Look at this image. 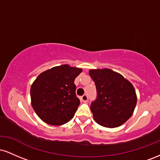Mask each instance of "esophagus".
Masks as SVG:
<instances>
[{"label":"esophagus","mask_w":160,"mask_h":160,"mask_svg":"<svg viewBox=\"0 0 160 160\" xmlns=\"http://www.w3.org/2000/svg\"><path fill=\"white\" fill-rule=\"evenodd\" d=\"M88 98H88V95H86V94L83 95H82V96H81V100L82 101V102H87Z\"/></svg>","instance_id":"obj_1"}]
</instances>
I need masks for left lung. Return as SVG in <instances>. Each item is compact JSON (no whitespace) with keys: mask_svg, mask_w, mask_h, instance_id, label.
Segmentation results:
<instances>
[{"mask_svg":"<svg viewBox=\"0 0 160 160\" xmlns=\"http://www.w3.org/2000/svg\"><path fill=\"white\" fill-rule=\"evenodd\" d=\"M97 97L90 110L97 123L107 128L118 127L132 115L137 103L133 86L122 75L112 70H90Z\"/></svg>","mask_w":160,"mask_h":160,"instance_id":"8db88e82","label":"left lung"}]
</instances>
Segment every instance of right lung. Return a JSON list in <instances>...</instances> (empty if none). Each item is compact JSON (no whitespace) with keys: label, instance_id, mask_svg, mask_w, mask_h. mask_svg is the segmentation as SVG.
I'll list each match as a JSON object with an SVG mask.
<instances>
[{"label":"right lung","instance_id":"obj_1","mask_svg":"<svg viewBox=\"0 0 160 160\" xmlns=\"http://www.w3.org/2000/svg\"><path fill=\"white\" fill-rule=\"evenodd\" d=\"M82 69L63 65L41 73L31 87L32 105L46 123L59 126L74 117L80 104L74 80Z\"/></svg>","mask_w":160,"mask_h":160}]
</instances>
